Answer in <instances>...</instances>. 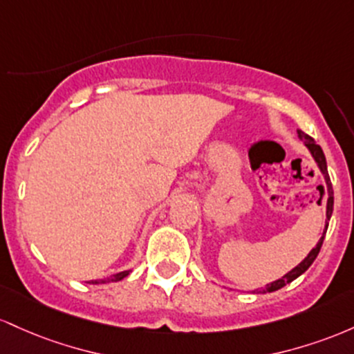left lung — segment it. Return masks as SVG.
I'll list each match as a JSON object with an SVG mask.
<instances>
[{"instance_id": "8db88e82", "label": "left lung", "mask_w": 354, "mask_h": 354, "mask_svg": "<svg viewBox=\"0 0 354 354\" xmlns=\"http://www.w3.org/2000/svg\"><path fill=\"white\" fill-rule=\"evenodd\" d=\"M297 137H299L301 140L304 142L306 149L309 150V153H311L313 160L316 162L317 169H319V172L323 174V177H324V184H326V185H324V187H319V192H323V190H324V192H326V196H328V198H326V222H324V232H326L328 222H329V219H331V216H333V205H335V197H333V185H331V180H329V174H328L326 157H324L323 149H321V147L317 145L316 142L313 140V138L309 137L308 133H304L303 130H297ZM323 241H324V236H321V239L316 244V248H313L311 251H309L308 256H306L304 259L296 266V268H292L291 271L286 272L284 276L281 277V279H276V281H272V283L266 284V288H263V291H261V292H263V295H266V292L277 291V289L284 288L286 284L292 283V281L297 279V277H299L301 274L308 271L309 266L315 263L317 254H319V249H321V245H323Z\"/></svg>"}]
</instances>
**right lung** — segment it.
Here are the masks:
<instances>
[{"mask_svg": "<svg viewBox=\"0 0 354 354\" xmlns=\"http://www.w3.org/2000/svg\"><path fill=\"white\" fill-rule=\"evenodd\" d=\"M130 274V271H124V272H118L113 274V276L106 277V279H95V281H88L90 284H103V283H117V281H122L124 277H127Z\"/></svg>", "mask_w": 354, "mask_h": 354, "instance_id": "1", "label": "right lung"}]
</instances>
